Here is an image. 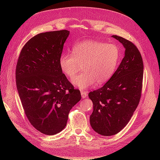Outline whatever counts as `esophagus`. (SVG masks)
<instances>
[{
    "label": "esophagus",
    "instance_id": "esophagus-1",
    "mask_svg": "<svg viewBox=\"0 0 160 160\" xmlns=\"http://www.w3.org/2000/svg\"><path fill=\"white\" fill-rule=\"evenodd\" d=\"M81 97L83 98H86L87 97H88V91H83L81 92Z\"/></svg>",
    "mask_w": 160,
    "mask_h": 160
}]
</instances>
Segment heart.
<instances>
[{"label":"heart","instance_id":"b5f03b06","mask_svg":"<svg viewBox=\"0 0 160 160\" xmlns=\"http://www.w3.org/2000/svg\"><path fill=\"white\" fill-rule=\"evenodd\" d=\"M72 54H62L59 59L61 71L68 77H73L82 65L83 72L72 79L76 88L85 89L95 82H107L116 70L121 57L119 47L114 43L95 40L85 41L72 47Z\"/></svg>","mask_w":160,"mask_h":160}]
</instances>
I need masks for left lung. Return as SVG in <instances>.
<instances>
[{
	"label": "left lung",
	"instance_id": "left-lung-1",
	"mask_svg": "<svg viewBox=\"0 0 160 160\" xmlns=\"http://www.w3.org/2000/svg\"><path fill=\"white\" fill-rule=\"evenodd\" d=\"M112 37L125 48V57L107 83L88 94L93 103L91 125L105 136L119 133L128 123L139 103L143 85V63L137 47L122 37Z\"/></svg>",
	"mask_w": 160,
	"mask_h": 160
}]
</instances>
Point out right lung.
Instances as JSON below:
<instances>
[{"label":"right lung","mask_w":160,"mask_h":160,"mask_svg":"<svg viewBox=\"0 0 160 160\" xmlns=\"http://www.w3.org/2000/svg\"><path fill=\"white\" fill-rule=\"evenodd\" d=\"M67 30L42 32L23 46L16 67V83L22 108L32 126L52 135L63 129L70 110L81 100L59 65Z\"/></svg>","instance_id":"right-lung-1"}]
</instances>
